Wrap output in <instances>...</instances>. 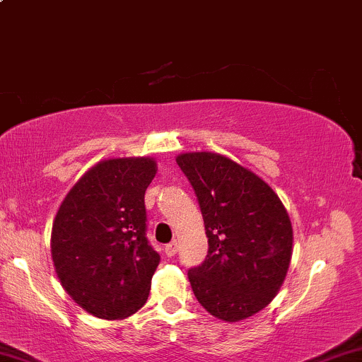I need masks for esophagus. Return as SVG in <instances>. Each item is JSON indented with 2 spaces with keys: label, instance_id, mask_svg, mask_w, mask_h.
Here are the masks:
<instances>
[{
  "label": "esophagus",
  "instance_id": "34e87169",
  "mask_svg": "<svg viewBox=\"0 0 362 362\" xmlns=\"http://www.w3.org/2000/svg\"><path fill=\"white\" fill-rule=\"evenodd\" d=\"M175 252H177V241H172L168 243V245H165V255L175 256Z\"/></svg>",
  "mask_w": 362,
  "mask_h": 362
}]
</instances>
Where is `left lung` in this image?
<instances>
[{
	"mask_svg": "<svg viewBox=\"0 0 362 362\" xmlns=\"http://www.w3.org/2000/svg\"><path fill=\"white\" fill-rule=\"evenodd\" d=\"M197 195L209 251L189 269L195 298L211 315L238 322L275 298L290 267V217L267 182L228 156H177Z\"/></svg>",
	"mask_w": 362,
	"mask_h": 362,
	"instance_id": "1",
	"label": "left lung"
}]
</instances>
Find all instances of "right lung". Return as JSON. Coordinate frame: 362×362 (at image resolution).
Listing matches in <instances>:
<instances>
[{"instance_id":"obj_1","label":"right lung","mask_w":362,"mask_h":362,"mask_svg":"<svg viewBox=\"0 0 362 362\" xmlns=\"http://www.w3.org/2000/svg\"><path fill=\"white\" fill-rule=\"evenodd\" d=\"M153 158H112L94 165L72 187L52 228V259L76 303L117 320L145 305L160 255L146 238L145 192Z\"/></svg>"}]
</instances>
